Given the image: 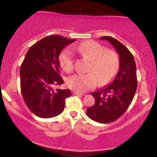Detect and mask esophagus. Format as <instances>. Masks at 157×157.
<instances>
[{
	"instance_id": "34e87169",
	"label": "esophagus",
	"mask_w": 157,
	"mask_h": 157,
	"mask_svg": "<svg viewBox=\"0 0 157 157\" xmlns=\"http://www.w3.org/2000/svg\"><path fill=\"white\" fill-rule=\"evenodd\" d=\"M71 94H72V95H74V96H83V94L79 93V92H77L76 91H74V90L71 91Z\"/></svg>"
}]
</instances>
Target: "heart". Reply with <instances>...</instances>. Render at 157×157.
I'll list each match as a JSON object with an SVG mask.
<instances>
[{"mask_svg":"<svg viewBox=\"0 0 157 157\" xmlns=\"http://www.w3.org/2000/svg\"><path fill=\"white\" fill-rule=\"evenodd\" d=\"M83 56L91 60L88 69L89 73L75 74L66 81L70 89L77 92H84L94 89L100 83H108L119 69V59L115 51L106 50L102 45L94 40H86L74 48ZM59 63L66 73H71L74 68V53L66 48L59 56Z\"/></svg>","mask_w":157,"mask_h":157,"instance_id":"heart-1","label":"heart"}]
</instances>
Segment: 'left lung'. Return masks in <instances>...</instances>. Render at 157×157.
<instances>
[{"label": "left lung", "instance_id": "8db88e82", "mask_svg": "<svg viewBox=\"0 0 157 157\" xmlns=\"http://www.w3.org/2000/svg\"><path fill=\"white\" fill-rule=\"evenodd\" d=\"M107 40L119 55V71L112 82L104 89L92 94L95 104L86 110L90 119L101 124L111 123L125 113L130 106L137 88L136 63L129 50L111 36L100 38Z\"/></svg>", "mask_w": 157, "mask_h": 157}]
</instances>
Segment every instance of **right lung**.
<instances>
[{
    "label": "right lung",
    "mask_w": 157,
    "mask_h": 157,
    "mask_svg": "<svg viewBox=\"0 0 157 157\" xmlns=\"http://www.w3.org/2000/svg\"><path fill=\"white\" fill-rule=\"evenodd\" d=\"M76 39L52 35L31 46L21 66V90L32 113L48 119L63 112L70 89H53L63 83L60 76L59 55L64 47Z\"/></svg>",
    "instance_id": "1"
}]
</instances>
